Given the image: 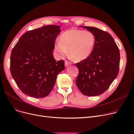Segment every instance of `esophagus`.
Here are the masks:
<instances>
[{
	"instance_id": "34e87169",
	"label": "esophagus",
	"mask_w": 134,
	"mask_h": 134,
	"mask_svg": "<svg viewBox=\"0 0 134 134\" xmlns=\"http://www.w3.org/2000/svg\"><path fill=\"white\" fill-rule=\"evenodd\" d=\"M71 62H69V61H68L67 60H66L65 62V65L66 67H68L69 65H71Z\"/></svg>"
}]
</instances>
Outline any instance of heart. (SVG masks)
Wrapping results in <instances>:
<instances>
[{
    "label": "heart",
    "mask_w": 134,
    "mask_h": 134,
    "mask_svg": "<svg viewBox=\"0 0 134 134\" xmlns=\"http://www.w3.org/2000/svg\"><path fill=\"white\" fill-rule=\"evenodd\" d=\"M95 43V37L88 31L70 30L63 33L60 41L55 42L54 49L58 56L64 57L68 54L75 61L87 59L91 54Z\"/></svg>",
    "instance_id": "1"
}]
</instances>
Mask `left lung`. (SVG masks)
Wrapping results in <instances>:
<instances>
[{"label":"left lung","mask_w":134,"mask_h":134,"mask_svg":"<svg viewBox=\"0 0 134 134\" xmlns=\"http://www.w3.org/2000/svg\"><path fill=\"white\" fill-rule=\"evenodd\" d=\"M80 26L94 34L95 43L91 55L75 63L79 70L76 84L84 95L97 96L106 91L118 75L120 52L108 32L94 27Z\"/></svg>","instance_id":"8db88e82"}]
</instances>
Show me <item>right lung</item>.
<instances>
[{
	"label": "right lung",
	"instance_id": "obj_1",
	"mask_svg": "<svg viewBox=\"0 0 134 134\" xmlns=\"http://www.w3.org/2000/svg\"><path fill=\"white\" fill-rule=\"evenodd\" d=\"M60 26L48 25L29 31L11 51L10 72L21 91L35 98L49 95L57 75L65 69L63 60L53 55Z\"/></svg>",
	"mask_w": 134,
	"mask_h": 134
}]
</instances>
